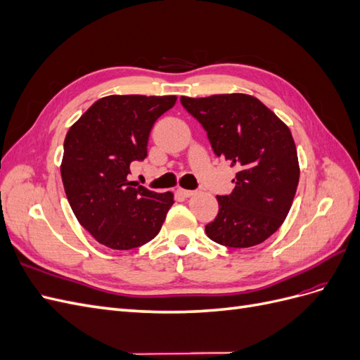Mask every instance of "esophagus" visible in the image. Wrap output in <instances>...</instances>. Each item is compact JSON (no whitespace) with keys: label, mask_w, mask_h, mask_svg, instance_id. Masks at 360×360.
I'll list each match as a JSON object with an SVG mask.
<instances>
[{"label":"esophagus","mask_w":360,"mask_h":360,"mask_svg":"<svg viewBox=\"0 0 360 360\" xmlns=\"http://www.w3.org/2000/svg\"><path fill=\"white\" fill-rule=\"evenodd\" d=\"M179 193L181 195L183 198H189V197H192L195 192L193 191H188V189H179Z\"/></svg>","instance_id":"34e87169"}]
</instances>
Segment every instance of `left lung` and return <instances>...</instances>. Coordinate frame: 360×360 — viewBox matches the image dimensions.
<instances>
[{
  "instance_id": "left-lung-1",
  "label": "left lung",
  "mask_w": 360,
  "mask_h": 360,
  "mask_svg": "<svg viewBox=\"0 0 360 360\" xmlns=\"http://www.w3.org/2000/svg\"><path fill=\"white\" fill-rule=\"evenodd\" d=\"M207 132L216 156L236 167L230 195L216 197L219 213L205 225L228 248L263 243L284 224L299 184V159L288 126L257 97L233 93L180 97Z\"/></svg>"
}]
</instances>
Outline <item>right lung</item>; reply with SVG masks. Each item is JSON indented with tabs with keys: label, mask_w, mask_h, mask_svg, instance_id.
Returning a JSON list of instances; mask_svg holds the SVG:
<instances>
[{
	"label": "right lung",
	"mask_w": 360,
	"mask_h": 360,
	"mask_svg": "<svg viewBox=\"0 0 360 360\" xmlns=\"http://www.w3.org/2000/svg\"><path fill=\"white\" fill-rule=\"evenodd\" d=\"M176 96H106L94 102L64 139L61 179L78 222L106 248L127 250L160 231L174 193L127 180L130 163L144 160L156 120Z\"/></svg>",
	"instance_id": "right-lung-1"
}]
</instances>
